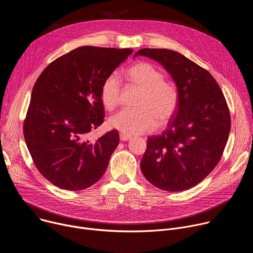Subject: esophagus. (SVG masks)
Returning a JSON list of instances; mask_svg holds the SVG:
<instances>
[{"mask_svg": "<svg viewBox=\"0 0 253 253\" xmlns=\"http://www.w3.org/2000/svg\"><path fill=\"white\" fill-rule=\"evenodd\" d=\"M131 139V136L127 135V134H124V133H120V140L121 141H128Z\"/></svg>", "mask_w": 253, "mask_h": 253, "instance_id": "1", "label": "esophagus"}]
</instances>
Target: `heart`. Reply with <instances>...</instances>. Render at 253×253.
Segmentation results:
<instances>
[{
  "mask_svg": "<svg viewBox=\"0 0 253 253\" xmlns=\"http://www.w3.org/2000/svg\"><path fill=\"white\" fill-rule=\"evenodd\" d=\"M127 80L141 89L138 109H123L109 119V126L127 135H138L153 131L158 122L166 123L175 113L179 95L176 86L163 80V74L152 64L140 62L126 72ZM118 79L108 77L101 89V100L108 110L119 103Z\"/></svg>",
  "mask_w": 253,
  "mask_h": 253,
  "instance_id": "b5f03b06",
  "label": "heart"
}]
</instances>
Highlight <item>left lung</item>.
I'll return each mask as SVG.
<instances>
[{
  "instance_id": "1",
  "label": "left lung",
  "mask_w": 253,
  "mask_h": 253,
  "mask_svg": "<svg viewBox=\"0 0 253 253\" xmlns=\"http://www.w3.org/2000/svg\"><path fill=\"white\" fill-rule=\"evenodd\" d=\"M171 76L178 91L176 113L158 136H150L140 166L148 181L165 191H184L219 162L230 132L224 95L209 72L168 49H141Z\"/></svg>"
}]
</instances>
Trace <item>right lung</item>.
Segmentation results:
<instances>
[{"instance_id":"1","label":"right lung","mask_w":253,"mask_h":253,"mask_svg":"<svg viewBox=\"0 0 253 253\" xmlns=\"http://www.w3.org/2000/svg\"><path fill=\"white\" fill-rule=\"evenodd\" d=\"M132 49L79 47L52 62L36 81L24 138L40 173L57 187L83 190L103 176L119 144L117 130L96 141L104 121L101 89Z\"/></svg>"}]
</instances>
